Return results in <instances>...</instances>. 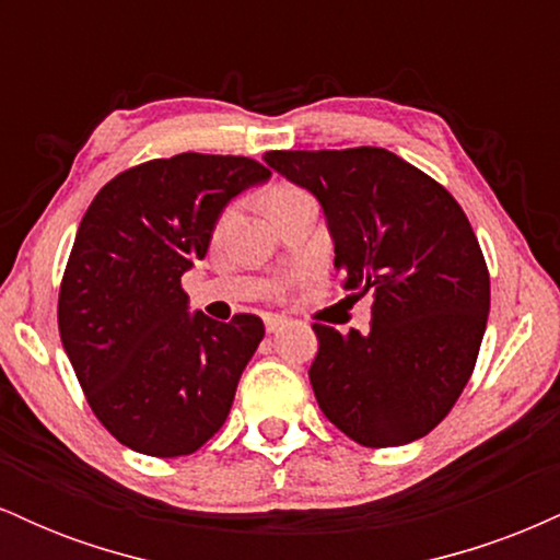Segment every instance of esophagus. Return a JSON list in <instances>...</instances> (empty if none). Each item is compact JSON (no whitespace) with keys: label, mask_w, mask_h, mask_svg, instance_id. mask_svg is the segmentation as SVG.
I'll use <instances>...</instances> for the list:
<instances>
[{"label":"esophagus","mask_w":560,"mask_h":560,"mask_svg":"<svg viewBox=\"0 0 560 560\" xmlns=\"http://www.w3.org/2000/svg\"><path fill=\"white\" fill-rule=\"evenodd\" d=\"M284 324H287L284 316H273V313H268V316H266V331H268V334L279 331Z\"/></svg>","instance_id":"34e87169"}]
</instances>
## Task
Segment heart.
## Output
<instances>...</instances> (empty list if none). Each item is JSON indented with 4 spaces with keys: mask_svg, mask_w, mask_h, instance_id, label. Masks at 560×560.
<instances>
[{
    "mask_svg": "<svg viewBox=\"0 0 560 560\" xmlns=\"http://www.w3.org/2000/svg\"><path fill=\"white\" fill-rule=\"evenodd\" d=\"M298 195H302V191H298V189H292V186H276V189L271 191V197H268V205L279 202V199H289V197H298Z\"/></svg>",
    "mask_w": 560,
    "mask_h": 560,
    "instance_id": "1",
    "label": "heart"
}]
</instances>
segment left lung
I'll return each instance as SVG.
<instances>
[{"label":"left lung","mask_w":560,"mask_h":560,"mask_svg":"<svg viewBox=\"0 0 560 560\" xmlns=\"http://www.w3.org/2000/svg\"><path fill=\"white\" fill-rule=\"evenodd\" d=\"M262 160L318 199L345 289L374 298L369 334L313 324L318 408L365 447L429 434L471 378L490 316V273L466 213L382 147Z\"/></svg>","instance_id":"8db88e82"}]
</instances>
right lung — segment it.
<instances>
[{
	"label": "right lung",
	"instance_id": "1",
	"mask_svg": "<svg viewBox=\"0 0 560 560\" xmlns=\"http://www.w3.org/2000/svg\"><path fill=\"white\" fill-rule=\"evenodd\" d=\"M271 171L249 158L150 160L107 182L83 215L57 326L94 416L120 445L178 458L226 421L262 320L189 313L182 276L208 255L223 208Z\"/></svg>",
	"mask_w": 560,
	"mask_h": 560
}]
</instances>
